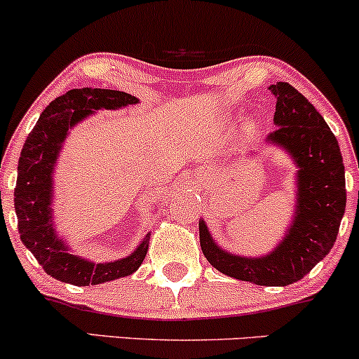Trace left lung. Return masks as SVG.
<instances>
[{"label":"left lung","mask_w":359,"mask_h":359,"mask_svg":"<svg viewBox=\"0 0 359 359\" xmlns=\"http://www.w3.org/2000/svg\"><path fill=\"white\" fill-rule=\"evenodd\" d=\"M269 89L277 97V130L266 142L282 148L297 167L290 226L263 257L222 250L204 219L199 221V238L204 257L221 273L263 287H285L306 277L334 245L346 208L344 163L331 128L294 86L277 82Z\"/></svg>","instance_id":"left-lung-1"}]
</instances>
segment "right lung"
<instances>
[{"label":"right lung","instance_id":"add662e5","mask_svg":"<svg viewBox=\"0 0 359 359\" xmlns=\"http://www.w3.org/2000/svg\"><path fill=\"white\" fill-rule=\"evenodd\" d=\"M138 97L113 89H71L53 100L30 131L18 160L15 212L23 245L53 278L71 285H97L135 273L148 251L150 233L125 258L94 263L71 253L53 224V174L71 130L100 109L138 104Z\"/></svg>","mask_w":359,"mask_h":359}]
</instances>
